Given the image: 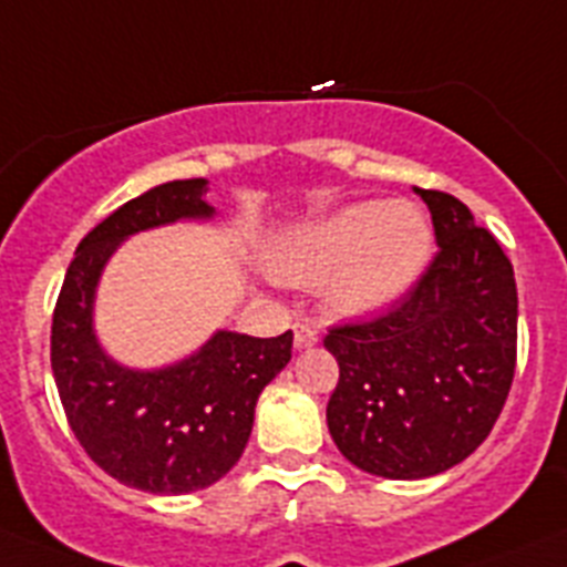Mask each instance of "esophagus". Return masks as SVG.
I'll list each match as a JSON object with an SVG mask.
<instances>
[{"instance_id":"obj_1","label":"esophagus","mask_w":567,"mask_h":567,"mask_svg":"<svg viewBox=\"0 0 567 567\" xmlns=\"http://www.w3.org/2000/svg\"><path fill=\"white\" fill-rule=\"evenodd\" d=\"M319 342V331L313 322H297L293 324V344L297 348H311V344Z\"/></svg>"}]
</instances>
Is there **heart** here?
<instances>
[{"mask_svg": "<svg viewBox=\"0 0 567 567\" xmlns=\"http://www.w3.org/2000/svg\"><path fill=\"white\" fill-rule=\"evenodd\" d=\"M431 223L411 202H357L293 230L270 268L293 285H322L344 313H365L405 297L431 259Z\"/></svg>", "mask_w": 567, "mask_h": 567, "instance_id": "1", "label": "heart"}]
</instances>
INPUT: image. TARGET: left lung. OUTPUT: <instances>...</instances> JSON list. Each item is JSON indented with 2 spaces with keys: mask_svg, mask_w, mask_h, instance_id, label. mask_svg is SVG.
Masks as SVG:
<instances>
[{
  "mask_svg": "<svg viewBox=\"0 0 567 567\" xmlns=\"http://www.w3.org/2000/svg\"><path fill=\"white\" fill-rule=\"evenodd\" d=\"M440 250L391 311L331 324L328 431L348 462L422 480L460 465L499 420L516 368L514 265L456 196L416 188Z\"/></svg>",
  "mask_w": 567,
  "mask_h": 567,
  "instance_id": "1",
  "label": "left lung"
}]
</instances>
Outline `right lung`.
<instances>
[{"instance_id":"obj_1","label":"right lung","mask_w":567,"mask_h":567,"mask_svg":"<svg viewBox=\"0 0 567 567\" xmlns=\"http://www.w3.org/2000/svg\"><path fill=\"white\" fill-rule=\"evenodd\" d=\"M205 179H176L125 202L79 243L51 324V368L68 425L96 465L127 488L190 494L223 480L254 427L256 400L290 359L293 333L256 339L219 331L162 371H127L93 337V290L131 234L205 219Z\"/></svg>"}]
</instances>
